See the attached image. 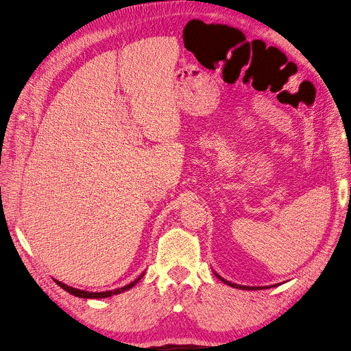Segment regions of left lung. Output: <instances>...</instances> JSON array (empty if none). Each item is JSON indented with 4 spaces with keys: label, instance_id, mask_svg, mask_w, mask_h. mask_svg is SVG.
<instances>
[{
    "label": "left lung",
    "instance_id": "1",
    "mask_svg": "<svg viewBox=\"0 0 351 351\" xmlns=\"http://www.w3.org/2000/svg\"><path fill=\"white\" fill-rule=\"evenodd\" d=\"M215 275H217V278L221 279L223 283H226V285H229V286H232V287H236V289H241V290H261V289H265V287H263V286H241V285H236V283H232V282H229V280L221 278L217 272H215Z\"/></svg>",
    "mask_w": 351,
    "mask_h": 351
}]
</instances>
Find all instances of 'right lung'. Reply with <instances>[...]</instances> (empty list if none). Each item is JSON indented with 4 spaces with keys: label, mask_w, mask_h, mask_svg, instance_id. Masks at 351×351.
<instances>
[{
    "label": "right lung",
    "mask_w": 351,
    "mask_h": 351,
    "mask_svg": "<svg viewBox=\"0 0 351 351\" xmlns=\"http://www.w3.org/2000/svg\"><path fill=\"white\" fill-rule=\"evenodd\" d=\"M141 276H143V275H140L136 280H133L132 283H129V285H126V286H123V287H119V289H115V290H110V291H99V293L75 289V287H71V286H68V285H65V283H62V282H60V280H57V279H54V282H56L58 286H61L64 290H66L68 293H71V294H73V295H76V297H82V298H106V297H110V295H112V294L123 293L125 290L132 289V287L141 279Z\"/></svg>",
    "instance_id": "right-lung-1"
}]
</instances>
